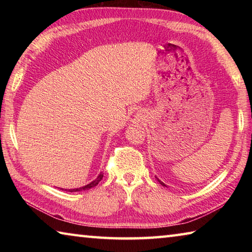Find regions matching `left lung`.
<instances>
[{
  "label": "left lung",
  "mask_w": 252,
  "mask_h": 252,
  "mask_svg": "<svg viewBox=\"0 0 252 252\" xmlns=\"http://www.w3.org/2000/svg\"><path fill=\"white\" fill-rule=\"evenodd\" d=\"M158 181H159V182H160V183H161V185H162V186H165V185H164V183H163V182H161V181H160V180H159V179H158Z\"/></svg>",
  "instance_id": "left-lung-1"
}]
</instances>
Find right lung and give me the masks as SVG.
<instances>
[{"label":"right lung","mask_w":252,"mask_h":252,"mask_svg":"<svg viewBox=\"0 0 252 252\" xmlns=\"http://www.w3.org/2000/svg\"><path fill=\"white\" fill-rule=\"evenodd\" d=\"M102 178H103V173H100V176L97 177L94 181H92L91 183H89V185L84 186L82 188H78V189H70L69 191H70V192H76V191H83V190L91 189V188H94L97 185V183H99L102 180Z\"/></svg>","instance_id":"right-lung-1"}]
</instances>
